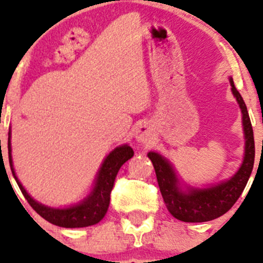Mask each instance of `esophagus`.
Segmentation results:
<instances>
[{
	"instance_id": "obj_1",
	"label": "esophagus",
	"mask_w": 263,
	"mask_h": 263,
	"mask_svg": "<svg viewBox=\"0 0 263 263\" xmlns=\"http://www.w3.org/2000/svg\"><path fill=\"white\" fill-rule=\"evenodd\" d=\"M150 139H151V131L146 124H141V126L137 127V129H136L137 141L146 144V142L150 141Z\"/></svg>"
}]
</instances>
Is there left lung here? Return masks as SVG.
Segmentation results:
<instances>
[{"label":"left lung","mask_w":263,"mask_h":263,"mask_svg":"<svg viewBox=\"0 0 263 263\" xmlns=\"http://www.w3.org/2000/svg\"><path fill=\"white\" fill-rule=\"evenodd\" d=\"M230 85L234 97L242 109L243 126L246 136V154L239 171L229 181L220 183L214 187L202 190H190L182 192L178 187V178L171 164L161 155L148 153L147 156L153 161L159 188L168 211L176 219L185 222H203L220 217L233 208L247 185L254 163V137L251 119L242 95L234 86L230 78Z\"/></svg>","instance_id":"8db88e82"}]
</instances>
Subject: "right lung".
<instances>
[{"instance_id":"right-lung-1","label":"right lung","mask_w":263,"mask_h":263,"mask_svg":"<svg viewBox=\"0 0 263 263\" xmlns=\"http://www.w3.org/2000/svg\"><path fill=\"white\" fill-rule=\"evenodd\" d=\"M9 161L11 166L12 176L16 179L18 188L23 192L24 197L28 200L29 205L34 209L43 219L52 224L58 225L62 228H84L90 227V225L98 224L103 217L107 214L108 208H109L110 201V192L115 185V181L118 171L121 166L126 163L128 159L134 156V150L128 145H123L121 147H117L103 163L100 168L99 174H98L97 183L90 193L89 197L85 198L79 205L72 206L68 209H50L42 203L36 202L35 200L28 195L25 188L21 185V183L17 181L15 176L14 166H12V158H11V146H10V132H9Z\"/></svg>"}]
</instances>
